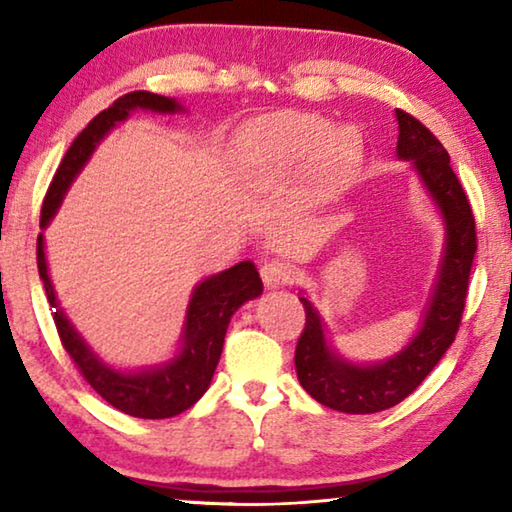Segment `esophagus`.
<instances>
[{"label":"esophagus","mask_w":512,"mask_h":512,"mask_svg":"<svg viewBox=\"0 0 512 512\" xmlns=\"http://www.w3.org/2000/svg\"><path fill=\"white\" fill-rule=\"evenodd\" d=\"M293 277H296V266L287 259H271V262H266L262 266V280L266 287H284V284H289Z\"/></svg>","instance_id":"34e87169"}]
</instances>
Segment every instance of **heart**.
I'll list each match as a JSON object with an SVG mask.
<instances>
[{
    "mask_svg": "<svg viewBox=\"0 0 512 512\" xmlns=\"http://www.w3.org/2000/svg\"><path fill=\"white\" fill-rule=\"evenodd\" d=\"M320 115L277 112L248 121L230 146V169L241 183L268 187L314 155L311 180L341 185L359 158V137L352 128H334Z\"/></svg>",
    "mask_w": 512,
    "mask_h": 512,
    "instance_id": "heart-1",
    "label": "heart"
}]
</instances>
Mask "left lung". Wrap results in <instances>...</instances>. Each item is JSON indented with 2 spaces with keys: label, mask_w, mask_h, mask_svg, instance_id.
Masks as SVG:
<instances>
[{
  "label": "left lung",
  "mask_w": 512,
  "mask_h": 512,
  "mask_svg": "<svg viewBox=\"0 0 512 512\" xmlns=\"http://www.w3.org/2000/svg\"><path fill=\"white\" fill-rule=\"evenodd\" d=\"M397 158L413 164L445 223V246L438 275L422 311L418 332L404 348L384 361L354 363L332 348L327 327L307 296V323L296 348L300 386L316 402L341 413H377L400 404L443 359L461 325L467 280L476 253V230L470 201L449 167V153L409 112L395 110Z\"/></svg>",
  "instance_id": "obj_1"
}]
</instances>
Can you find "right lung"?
Masks as SVG:
<instances>
[{"label": "right lung", "mask_w": 512, "mask_h": 512, "mask_svg": "<svg viewBox=\"0 0 512 512\" xmlns=\"http://www.w3.org/2000/svg\"><path fill=\"white\" fill-rule=\"evenodd\" d=\"M133 110L176 115V112H185V106H180V101L171 97L137 90L124 94L108 110L99 112L69 146L54 180H51L40 214L42 230H47L58 207L63 205L67 189L72 187L76 176L88 164L99 142L117 124L131 117ZM38 273L42 284H45L49 305L54 307V323L60 341H63L67 354L74 359L85 381L121 413L144 420L173 418V415L187 411L189 406L201 400L203 393L210 388L216 366H219L225 329L230 325L232 314L244 302L262 296L264 291L262 277H259L250 259L205 277L203 282L196 284L192 298H189L176 354L169 361L158 363V366L119 370L103 361L85 343L83 336L76 332V327L69 323L63 307H60L47 268L45 232L38 235Z\"/></svg>", "instance_id": "1"}]
</instances>
